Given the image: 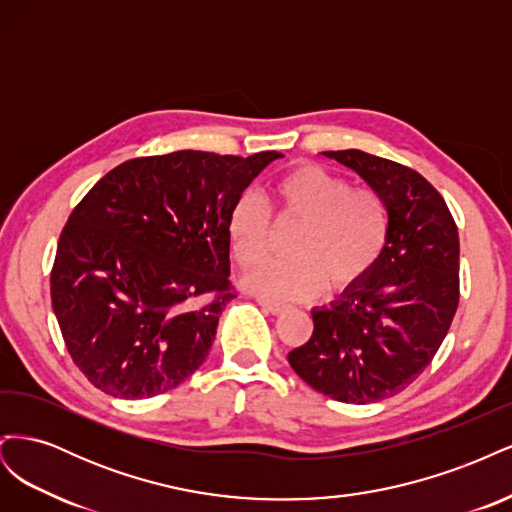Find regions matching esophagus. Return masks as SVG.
<instances>
[{"instance_id": "obj_1", "label": "esophagus", "mask_w": 512, "mask_h": 512, "mask_svg": "<svg viewBox=\"0 0 512 512\" xmlns=\"http://www.w3.org/2000/svg\"><path fill=\"white\" fill-rule=\"evenodd\" d=\"M258 305L265 309V312H269V314H273V316H277V314H282L284 309L288 307V305H284V303H277V301H269V299H258Z\"/></svg>"}]
</instances>
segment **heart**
Instances as JSON below:
<instances>
[{
	"instance_id": "b5f03b06",
	"label": "heart",
	"mask_w": 512,
	"mask_h": 512,
	"mask_svg": "<svg viewBox=\"0 0 512 512\" xmlns=\"http://www.w3.org/2000/svg\"><path fill=\"white\" fill-rule=\"evenodd\" d=\"M269 209L252 194L241 196L228 218L232 256L245 271L271 254L277 224H297L286 260L271 262L245 286L271 299H307L322 288L344 292L376 267L391 232V213L374 188H354L348 179L316 164L288 170L271 185ZM272 213L269 214L268 211Z\"/></svg>"
}]
</instances>
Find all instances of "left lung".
<instances>
[{
    "label": "left lung",
    "instance_id": "8db88e82",
    "mask_svg": "<svg viewBox=\"0 0 512 512\" xmlns=\"http://www.w3.org/2000/svg\"><path fill=\"white\" fill-rule=\"evenodd\" d=\"M324 156L384 196L391 232L365 280L314 309V333L288 363L318 393L363 406L404 391L442 346L459 305V232L416 170L359 149Z\"/></svg>",
    "mask_w": 512,
    "mask_h": 512
}]
</instances>
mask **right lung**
<instances>
[{"instance_id":"add662e5","label":"right lung","mask_w":512,"mask_h":512,"mask_svg":"<svg viewBox=\"0 0 512 512\" xmlns=\"http://www.w3.org/2000/svg\"><path fill=\"white\" fill-rule=\"evenodd\" d=\"M277 151H175L106 173L61 230L51 301L74 365L106 395L145 399L205 363L230 284L228 218Z\"/></svg>"}]
</instances>
